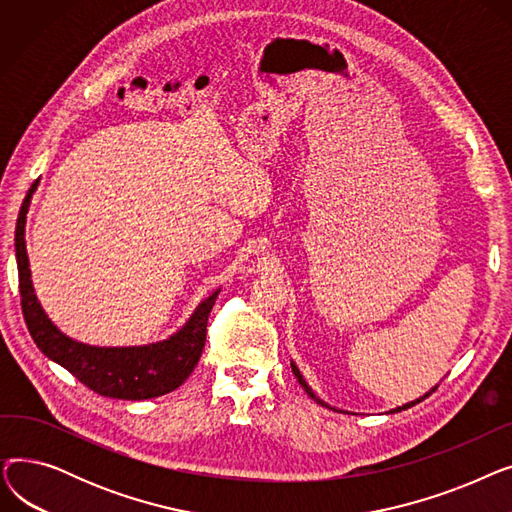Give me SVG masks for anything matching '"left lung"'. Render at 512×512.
<instances>
[{
	"label": "left lung",
	"mask_w": 512,
	"mask_h": 512,
	"mask_svg": "<svg viewBox=\"0 0 512 512\" xmlns=\"http://www.w3.org/2000/svg\"><path fill=\"white\" fill-rule=\"evenodd\" d=\"M290 367H292V373H294V375H297V380H299V384H301V386L305 388V392H307V394H309V396H311V398H313V400L317 402V405H321V407H328V409H332V411H338V409L330 407V405H328V402H324V400H321V398H317V396H315V392H313V390L309 388V384L305 382V378H303V375H301V371H299V367H297V365H294V363H290ZM436 388H438V386H434L432 390H429V392H425V394H423L421 398H417V400H411V402H407V405H402V407H396V409H392L390 413H398V411H405V409H411V407H415V405H417V402L425 400V398H427L429 394H432V392H436ZM340 413H344V411H340Z\"/></svg>",
	"instance_id": "left-lung-1"
}]
</instances>
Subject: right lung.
Returning a JSON list of instances; mask_svg holds the SVG:
<instances>
[{
	"label": "right lung",
	"instance_id": "1",
	"mask_svg": "<svg viewBox=\"0 0 512 512\" xmlns=\"http://www.w3.org/2000/svg\"><path fill=\"white\" fill-rule=\"evenodd\" d=\"M37 182L22 201L14 242L22 313L39 351L68 369L80 384L107 398L145 400L176 390L201 359L207 336V317L218 299L220 288L201 301L186 324L168 340L143 346H89L68 338L53 326V321L37 301L29 255H26L24 226Z\"/></svg>",
	"mask_w": 512,
	"mask_h": 512
}]
</instances>
